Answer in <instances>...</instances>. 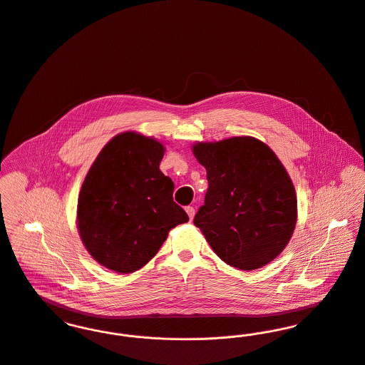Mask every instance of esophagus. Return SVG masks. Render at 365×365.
Wrapping results in <instances>:
<instances>
[{"instance_id":"1","label":"esophagus","mask_w":365,"mask_h":365,"mask_svg":"<svg viewBox=\"0 0 365 365\" xmlns=\"http://www.w3.org/2000/svg\"><path fill=\"white\" fill-rule=\"evenodd\" d=\"M185 210H186V212H187V215H189V218H190V221H192L193 217H195V208L189 205V207H186Z\"/></svg>"}]
</instances>
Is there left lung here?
<instances>
[{"label": "left lung", "mask_w": 365, "mask_h": 365, "mask_svg": "<svg viewBox=\"0 0 365 365\" xmlns=\"http://www.w3.org/2000/svg\"><path fill=\"white\" fill-rule=\"evenodd\" d=\"M208 190L195 217L226 264L252 271L275 259L297 221V197L275 153L250 136L193 145Z\"/></svg>", "instance_id": "1"}]
</instances>
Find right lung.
Here are the masks:
<instances>
[{"instance_id": "add662e5", "label": "right lung", "mask_w": 365, "mask_h": 365, "mask_svg": "<svg viewBox=\"0 0 365 365\" xmlns=\"http://www.w3.org/2000/svg\"><path fill=\"white\" fill-rule=\"evenodd\" d=\"M164 145L136 132L106 144L78 198V229L90 255L108 269L144 267L176 225L189 221L173 201V182L160 170Z\"/></svg>"}]
</instances>
